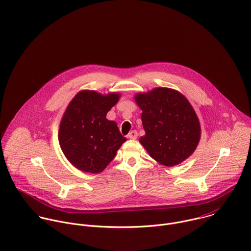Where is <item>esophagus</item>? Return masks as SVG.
<instances>
[{
  "mask_svg": "<svg viewBox=\"0 0 251 251\" xmlns=\"http://www.w3.org/2000/svg\"><path fill=\"white\" fill-rule=\"evenodd\" d=\"M137 135H138L137 131H136V130H132V131H130V132L127 134V138H129V139H136V138H137Z\"/></svg>",
  "mask_w": 251,
  "mask_h": 251,
  "instance_id": "obj_1",
  "label": "esophagus"
}]
</instances>
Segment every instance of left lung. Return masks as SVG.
I'll return each instance as SVG.
<instances>
[{"label":"left lung","instance_id":"1","mask_svg":"<svg viewBox=\"0 0 251 251\" xmlns=\"http://www.w3.org/2000/svg\"><path fill=\"white\" fill-rule=\"evenodd\" d=\"M135 101L142 110L145 130L139 141L154 160L173 167L194 152L200 139V125L182 94L159 87L137 94Z\"/></svg>","mask_w":251,"mask_h":251}]
</instances>
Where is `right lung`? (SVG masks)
Returning <instances> with one entry per match:
<instances>
[{"label":"right lung","mask_w":251,"mask_h":251,"mask_svg":"<svg viewBox=\"0 0 251 251\" xmlns=\"http://www.w3.org/2000/svg\"><path fill=\"white\" fill-rule=\"evenodd\" d=\"M119 98L118 93L101 95L84 90L69 104L60 125L59 142L68 160L78 170L102 172L126 140L117 124L106 119Z\"/></svg>","instance_id":"right-lung-1"}]
</instances>
